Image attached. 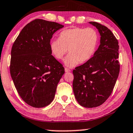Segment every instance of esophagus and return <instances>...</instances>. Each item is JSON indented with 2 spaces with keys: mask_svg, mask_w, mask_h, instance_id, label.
<instances>
[{
  "mask_svg": "<svg viewBox=\"0 0 133 133\" xmlns=\"http://www.w3.org/2000/svg\"><path fill=\"white\" fill-rule=\"evenodd\" d=\"M65 72H71V70L69 69L68 68H65Z\"/></svg>",
  "mask_w": 133,
  "mask_h": 133,
  "instance_id": "esophagus-1",
  "label": "esophagus"
}]
</instances>
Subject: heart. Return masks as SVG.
I'll list each match as a JSON object with an SVG mask.
<instances>
[{
	"mask_svg": "<svg viewBox=\"0 0 133 133\" xmlns=\"http://www.w3.org/2000/svg\"><path fill=\"white\" fill-rule=\"evenodd\" d=\"M99 43L98 32L92 28H74L62 31L59 39H52L49 43L52 55L57 60H62L65 54L64 64L69 68L76 66L79 62L84 63L92 58Z\"/></svg>",
	"mask_w": 133,
	"mask_h": 133,
	"instance_id": "heart-1",
	"label": "heart"
}]
</instances>
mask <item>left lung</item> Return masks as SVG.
Returning a JSON list of instances; mask_svg holds the SVG:
<instances>
[{
	"instance_id": "obj_1",
	"label": "left lung",
	"mask_w": 133,
	"mask_h": 133,
	"mask_svg": "<svg viewBox=\"0 0 133 133\" xmlns=\"http://www.w3.org/2000/svg\"><path fill=\"white\" fill-rule=\"evenodd\" d=\"M98 30L100 44L94 56L73 70V91L77 101L85 108L103 104L112 93L119 72V45L107 26L89 22Z\"/></svg>"
}]
</instances>
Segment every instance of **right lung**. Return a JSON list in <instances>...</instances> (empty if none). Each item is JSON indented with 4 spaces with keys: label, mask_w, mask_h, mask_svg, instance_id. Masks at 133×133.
I'll list each match as a JSON object with an SVG mask.
<instances>
[{
    "label": "right lung",
    "mask_w": 133,
    "mask_h": 133,
    "mask_svg": "<svg viewBox=\"0 0 133 133\" xmlns=\"http://www.w3.org/2000/svg\"><path fill=\"white\" fill-rule=\"evenodd\" d=\"M64 25L36 19L25 26L11 51L10 75L19 95L35 108L52 102L64 68L51 55L49 43Z\"/></svg>",
    "instance_id": "add662e5"
}]
</instances>
